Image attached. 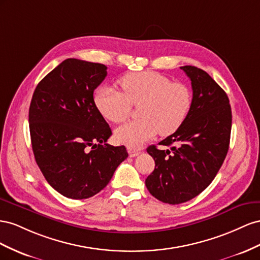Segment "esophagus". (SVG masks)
<instances>
[{
    "label": "esophagus",
    "instance_id": "esophagus-1",
    "mask_svg": "<svg viewBox=\"0 0 260 260\" xmlns=\"http://www.w3.org/2000/svg\"><path fill=\"white\" fill-rule=\"evenodd\" d=\"M127 152H128V155H129L131 158L137 157V155L140 153L139 150H137V149H132V148H127Z\"/></svg>",
    "mask_w": 260,
    "mask_h": 260
}]
</instances>
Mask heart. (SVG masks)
<instances>
[{
    "mask_svg": "<svg viewBox=\"0 0 260 260\" xmlns=\"http://www.w3.org/2000/svg\"><path fill=\"white\" fill-rule=\"evenodd\" d=\"M123 93L110 86L94 92V105L112 123L127 120L132 106H139V120L126 123L114 132L115 142L132 149L159 134L169 136L186 121L192 107L190 88L152 71L125 74L118 80Z\"/></svg>",
    "mask_w": 260,
    "mask_h": 260,
    "instance_id": "obj_1",
    "label": "heart"
}]
</instances>
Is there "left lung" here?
Returning <instances> with one entry per match:
<instances>
[{
	"mask_svg": "<svg viewBox=\"0 0 260 260\" xmlns=\"http://www.w3.org/2000/svg\"><path fill=\"white\" fill-rule=\"evenodd\" d=\"M191 81L192 107L186 121L159 145L147 148L154 160L146 179L150 194L160 202L177 205L209 186L223 163L230 145L232 111L225 91L209 74L195 66H182Z\"/></svg>",
	"mask_w": 260,
	"mask_h": 260,
	"instance_id": "8db88e82",
	"label": "left lung"
}]
</instances>
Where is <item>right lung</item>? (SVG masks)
<instances>
[{"instance_id": "add662e5", "label": "right lung", "mask_w": 260, "mask_h": 260, "mask_svg": "<svg viewBox=\"0 0 260 260\" xmlns=\"http://www.w3.org/2000/svg\"><path fill=\"white\" fill-rule=\"evenodd\" d=\"M107 69L68 58L40 81L30 102L36 162L51 186L68 198L97 194L128 157L124 146L107 144L112 132L94 105L93 91Z\"/></svg>"}]
</instances>
